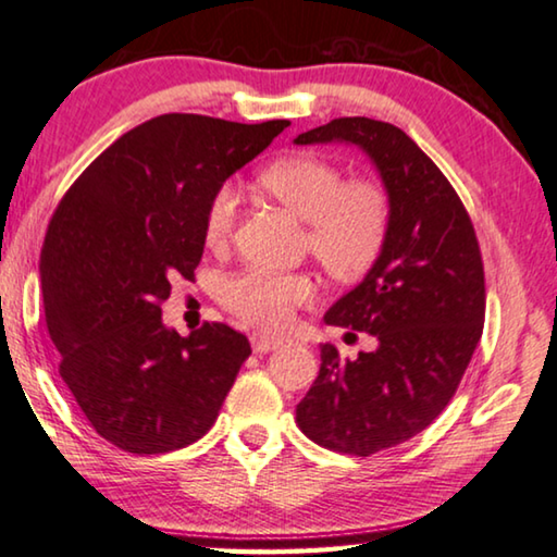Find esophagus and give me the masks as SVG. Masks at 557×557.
<instances>
[{"label": "esophagus", "mask_w": 557, "mask_h": 557, "mask_svg": "<svg viewBox=\"0 0 557 557\" xmlns=\"http://www.w3.org/2000/svg\"><path fill=\"white\" fill-rule=\"evenodd\" d=\"M280 346H282V338H275V335H268V333L252 335V348L257 354H270V350H277Z\"/></svg>", "instance_id": "34e87169"}]
</instances>
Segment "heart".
I'll use <instances>...</instances> for the list:
<instances>
[{
	"instance_id": "obj_1",
	"label": "heart",
	"mask_w": 557,
	"mask_h": 557,
	"mask_svg": "<svg viewBox=\"0 0 557 557\" xmlns=\"http://www.w3.org/2000/svg\"><path fill=\"white\" fill-rule=\"evenodd\" d=\"M257 189L305 222V245L338 282H358L375 268L388 245L394 201L375 178H350L333 161L308 151L285 153L257 174ZM237 201L230 189L211 194L203 211V242L222 247ZM312 297L300 272L249 268L222 285V302L249 325L282 327L295 305Z\"/></svg>"
}]
</instances>
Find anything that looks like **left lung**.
Returning <instances> with one entry per match:
<instances>
[{"label":"left lung","instance_id":"obj_1","mask_svg":"<svg viewBox=\"0 0 557 557\" xmlns=\"http://www.w3.org/2000/svg\"><path fill=\"white\" fill-rule=\"evenodd\" d=\"M333 140L368 153L394 201V224L381 260L325 323L371 333L379 346L356 360L320 346V373L295 419L325 449L371 457L424 432L457 394L482 338L484 268L465 203L401 128L335 119L295 144Z\"/></svg>","mask_w":557,"mask_h":557}]
</instances>
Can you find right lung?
Here are the masks:
<instances>
[{
  "mask_svg": "<svg viewBox=\"0 0 557 557\" xmlns=\"http://www.w3.org/2000/svg\"><path fill=\"white\" fill-rule=\"evenodd\" d=\"M287 125L156 115L108 146L54 209L40 255L47 331L70 394L119 449L197 442L252 354L224 323L178 335L161 302L201 262L211 194Z\"/></svg>",
  "mask_w": 557,
  "mask_h": 557,
  "instance_id": "add662e5",
  "label": "right lung"
}]
</instances>
